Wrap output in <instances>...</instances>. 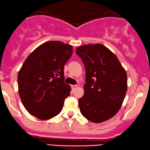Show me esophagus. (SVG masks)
<instances>
[{"instance_id": "obj_1", "label": "esophagus", "mask_w": 150, "mask_h": 150, "mask_svg": "<svg viewBox=\"0 0 150 150\" xmlns=\"http://www.w3.org/2000/svg\"><path fill=\"white\" fill-rule=\"evenodd\" d=\"M71 88L73 90H75L76 89L78 88V86H77V85H74V86H71Z\"/></svg>"}]
</instances>
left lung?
<instances>
[{
    "label": "left lung",
    "instance_id": "left-lung-1",
    "mask_svg": "<svg viewBox=\"0 0 150 150\" xmlns=\"http://www.w3.org/2000/svg\"><path fill=\"white\" fill-rule=\"evenodd\" d=\"M86 68L84 95L79 99L81 114L90 122L106 121L118 112L127 90V76L115 55L101 44L77 47Z\"/></svg>",
    "mask_w": 150,
    "mask_h": 150
}]
</instances>
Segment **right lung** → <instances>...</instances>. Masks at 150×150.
Wrapping results in <instances>:
<instances>
[{
    "label": "right lung",
    "instance_id": "add662e5",
    "mask_svg": "<svg viewBox=\"0 0 150 150\" xmlns=\"http://www.w3.org/2000/svg\"><path fill=\"white\" fill-rule=\"evenodd\" d=\"M72 53L71 45L49 41L28 56L18 74V91L30 115L47 120L61 112L71 91L64 83V67Z\"/></svg>",
    "mask_w": 150,
    "mask_h": 150
}]
</instances>
